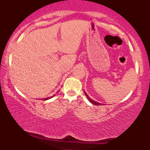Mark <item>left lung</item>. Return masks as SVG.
Listing matches in <instances>:
<instances>
[{"label":"left lung","instance_id":"obj_1","mask_svg":"<svg viewBox=\"0 0 150 150\" xmlns=\"http://www.w3.org/2000/svg\"><path fill=\"white\" fill-rule=\"evenodd\" d=\"M85 95L87 96V99H88V100L90 101L91 103H92V104H94V105H97V106H99V105H100L101 104L100 103H98V102H97V101H94V100H92V99H91V98H89V97H88V95H87V94H86V92H85Z\"/></svg>","mask_w":150,"mask_h":150}]
</instances>
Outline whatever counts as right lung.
Returning <instances> with one entry per match:
<instances>
[{
    "label": "right lung",
    "instance_id": "1",
    "mask_svg": "<svg viewBox=\"0 0 150 150\" xmlns=\"http://www.w3.org/2000/svg\"><path fill=\"white\" fill-rule=\"evenodd\" d=\"M48 97V98H46V99H44V100H47V99H51V97Z\"/></svg>",
    "mask_w": 150,
    "mask_h": 150
}]
</instances>
